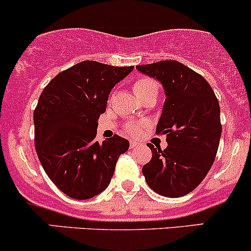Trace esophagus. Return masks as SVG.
<instances>
[{"mask_svg":"<svg viewBox=\"0 0 251 251\" xmlns=\"http://www.w3.org/2000/svg\"><path fill=\"white\" fill-rule=\"evenodd\" d=\"M139 145V143L138 142H136V140H130V148L131 149H134V148H137Z\"/></svg>","mask_w":251,"mask_h":251,"instance_id":"34e87169","label":"esophagus"}]
</instances>
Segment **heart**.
I'll return each instance as SVG.
<instances>
[{"label": "heart", "instance_id": "heart-1", "mask_svg": "<svg viewBox=\"0 0 251 251\" xmlns=\"http://www.w3.org/2000/svg\"><path fill=\"white\" fill-rule=\"evenodd\" d=\"M157 89H158V87H157L156 82L153 79L149 78V77H140L133 83V92L139 100H142L143 98H145L149 94H157ZM145 126H147L145 123L128 124L126 126V131L130 134H138Z\"/></svg>", "mask_w": 251, "mask_h": 251}]
</instances>
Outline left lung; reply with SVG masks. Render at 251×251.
I'll return each mask as SVG.
<instances>
[{
	"mask_svg": "<svg viewBox=\"0 0 251 251\" xmlns=\"http://www.w3.org/2000/svg\"><path fill=\"white\" fill-rule=\"evenodd\" d=\"M136 68L161 82L166 93L156 133L166 134L168 147L161 150L149 143L152 158L143 175L157 194L183 197L201 183L216 158L222 136L218 99L201 75L180 62Z\"/></svg>",
	"mask_w": 251,
	"mask_h": 251,
	"instance_id": "1",
	"label": "left lung"
}]
</instances>
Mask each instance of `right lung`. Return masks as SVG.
I'll return each instance as SVG.
<instances>
[{"label":"right lung","mask_w":251,"mask_h":251,"mask_svg":"<svg viewBox=\"0 0 251 251\" xmlns=\"http://www.w3.org/2000/svg\"><path fill=\"white\" fill-rule=\"evenodd\" d=\"M133 68L84 60L59 73L41 93L33 114L35 150L50 180L73 199L103 192L130 148L117 134L102 143L95 137L111 90Z\"/></svg>","instance_id":"1"}]
</instances>
